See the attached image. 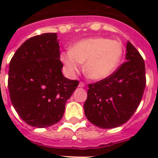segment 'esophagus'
<instances>
[{"instance_id":"obj_1","label":"esophagus","mask_w":158,"mask_h":158,"mask_svg":"<svg viewBox=\"0 0 158 158\" xmlns=\"http://www.w3.org/2000/svg\"><path fill=\"white\" fill-rule=\"evenodd\" d=\"M78 87H79V88H84V87H85V84H84L83 82H80V83H79V85H78Z\"/></svg>"}]
</instances>
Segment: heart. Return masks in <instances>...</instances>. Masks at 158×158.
Here are the masks:
<instances>
[{"label":"heart","instance_id":"1","mask_svg":"<svg viewBox=\"0 0 158 158\" xmlns=\"http://www.w3.org/2000/svg\"><path fill=\"white\" fill-rule=\"evenodd\" d=\"M123 54L122 43L107 38L93 37L77 42L61 54L65 72L70 77L84 70L93 80L100 81L111 76L118 66Z\"/></svg>","mask_w":158,"mask_h":158}]
</instances>
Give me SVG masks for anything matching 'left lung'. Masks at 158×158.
Listing matches in <instances>:
<instances>
[{"label": "left lung", "instance_id": "1", "mask_svg": "<svg viewBox=\"0 0 158 158\" xmlns=\"http://www.w3.org/2000/svg\"><path fill=\"white\" fill-rule=\"evenodd\" d=\"M127 62L108 77L89 85L84 110L95 126L110 129L121 126L135 112L146 87L144 60L129 41Z\"/></svg>", "mask_w": 158, "mask_h": 158}]
</instances>
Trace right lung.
<instances>
[{"label": "right lung", "mask_w": 158, "mask_h": 158, "mask_svg": "<svg viewBox=\"0 0 158 158\" xmlns=\"http://www.w3.org/2000/svg\"><path fill=\"white\" fill-rule=\"evenodd\" d=\"M57 33L30 38L9 63L8 87L14 108L26 123L37 128L61 120L66 101L78 86L62 73Z\"/></svg>", "instance_id": "right-lung-1"}]
</instances>
